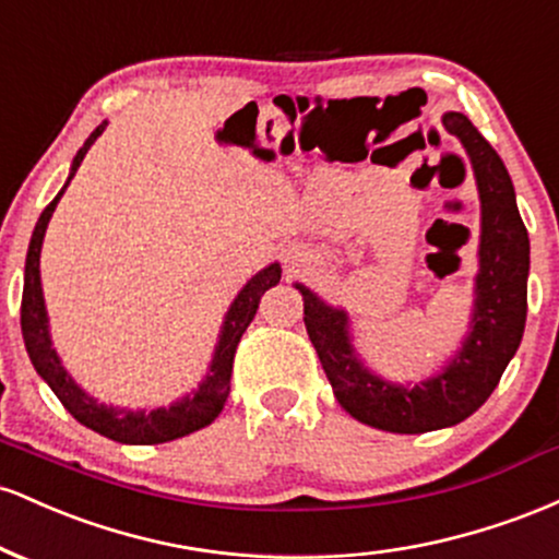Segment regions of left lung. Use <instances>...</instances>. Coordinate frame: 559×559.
Here are the masks:
<instances>
[{"label": "left lung", "instance_id": "8db88e82", "mask_svg": "<svg viewBox=\"0 0 559 559\" xmlns=\"http://www.w3.org/2000/svg\"><path fill=\"white\" fill-rule=\"evenodd\" d=\"M444 126L471 155L480 194V271L473 329L444 373L415 389L394 386L368 373L352 352L344 312L297 284L305 297L307 333L338 404L365 426L391 433H426L471 418L497 389L507 362L521 346L528 310V230L518 213L504 163L463 112H447Z\"/></svg>", "mask_w": 559, "mask_h": 559}]
</instances>
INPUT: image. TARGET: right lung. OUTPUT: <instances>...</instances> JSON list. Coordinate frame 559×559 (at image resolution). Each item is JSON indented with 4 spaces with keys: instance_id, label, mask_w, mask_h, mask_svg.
Instances as JSON below:
<instances>
[{
    "instance_id": "obj_1",
    "label": "right lung",
    "mask_w": 559,
    "mask_h": 559,
    "mask_svg": "<svg viewBox=\"0 0 559 559\" xmlns=\"http://www.w3.org/2000/svg\"><path fill=\"white\" fill-rule=\"evenodd\" d=\"M107 123L96 126V131L86 139V144L81 146L79 155L73 159V173H70L68 183L73 181L75 170L81 168L83 157L92 150L96 136H102ZM66 183V189H68ZM66 189L57 194L52 202L47 204L41 217H38L34 236H31L28 258H25V284H23V299H21V329H23V342L28 349L31 362H34L36 373L49 383V389L55 391L57 400L62 402V407L73 415L75 420L83 423L92 431L107 436V439L120 441V444H163V441L181 439L199 431V428L210 426L221 409L226 407V400L230 394V373H234V357L236 346H239L243 331L258 316V307L262 294L267 288H273L281 281V265L265 267L241 288V294L230 305L226 325H223L221 342H217L213 365H210L207 378L202 381L194 394L186 396V400L176 402L173 407H159L152 413H131V409H115L105 407V404H96V400L75 386V381L66 373L60 357L52 349L47 331V310H44V297H41V278H38V254H41V241L47 234V223L52 217L57 202L66 194Z\"/></svg>"
}]
</instances>
